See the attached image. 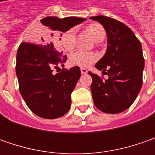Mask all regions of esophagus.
<instances>
[{
  "instance_id": "esophagus-1",
  "label": "esophagus",
  "mask_w": 155,
  "mask_h": 155,
  "mask_svg": "<svg viewBox=\"0 0 155 155\" xmlns=\"http://www.w3.org/2000/svg\"><path fill=\"white\" fill-rule=\"evenodd\" d=\"M80 71H81V73H82V74H86L87 72H88V70L85 68H81Z\"/></svg>"
}]
</instances>
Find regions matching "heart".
<instances>
[{"mask_svg":"<svg viewBox=\"0 0 155 155\" xmlns=\"http://www.w3.org/2000/svg\"><path fill=\"white\" fill-rule=\"evenodd\" d=\"M87 29H88V32L91 35L92 39L96 42L100 39H104L105 36L104 28L100 24H97V23L91 24ZM60 44L67 51H71L74 48L76 45V29L75 28H70L61 34ZM97 58V56L93 52L77 51L71 54L70 60L73 64L85 67L91 64L93 62H95Z\"/></svg>","mask_w":155,"mask_h":155,"instance_id":"b5f03b06","label":"heart"}]
</instances>
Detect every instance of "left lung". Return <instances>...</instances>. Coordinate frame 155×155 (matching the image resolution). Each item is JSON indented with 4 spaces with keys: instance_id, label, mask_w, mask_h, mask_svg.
Wrapping results in <instances>:
<instances>
[{
    "instance_id": "obj_1",
    "label": "left lung",
    "mask_w": 155,
    "mask_h": 155,
    "mask_svg": "<svg viewBox=\"0 0 155 155\" xmlns=\"http://www.w3.org/2000/svg\"><path fill=\"white\" fill-rule=\"evenodd\" d=\"M90 19L98 21L107 33V50L95 67L108 75V79L102 80L89 71L92 78L93 101L104 113L118 114L132 105L142 86L141 44L132 30L120 21L104 15Z\"/></svg>"
}]
</instances>
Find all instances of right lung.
I'll return each instance as SVG.
<instances>
[{"mask_svg": "<svg viewBox=\"0 0 155 155\" xmlns=\"http://www.w3.org/2000/svg\"><path fill=\"white\" fill-rule=\"evenodd\" d=\"M86 21L84 18L49 16L40 22L45 27L38 31L33 43H21L16 57V75L20 92L28 108L35 115L45 119H55L70 110L71 94L80 78V68L71 67L53 74V68L66 61L52 32L64 33Z\"/></svg>", "mask_w": 155, "mask_h": 155, "instance_id": "add662e5", "label": "right lung"}]
</instances>
